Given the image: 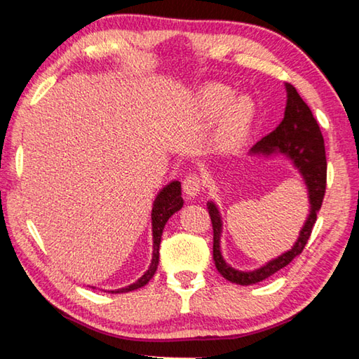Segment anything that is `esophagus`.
<instances>
[{
  "label": "esophagus",
  "instance_id": "esophagus-1",
  "mask_svg": "<svg viewBox=\"0 0 359 359\" xmlns=\"http://www.w3.org/2000/svg\"><path fill=\"white\" fill-rule=\"evenodd\" d=\"M201 177L198 174H188L184 180V193L188 199L198 196L201 191Z\"/></svg>",
  "mask_w": 359,
  "mask_h": 359
}]
</instances>
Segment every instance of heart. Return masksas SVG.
I'll list each match as a JSON object with an SVG mask.
<instances>
[{"instance_id": "1", "label": "heart", "mask_w": 359, "mask_h": 359, "mask_svg": "<svg viewBox=\"0 0 359 359\" xmlns=\"http://www.w3.org/2000/svg\"><path fill=\"white\" fill-rule=\"evenodd\" d=\"M233 96V90L222 83L205 85L198 93V104L208 117H215L225 109L217 136L218 144L224 149H236L244 144L255 118V102L250 96Z\"/></svg>"}]
</instances>
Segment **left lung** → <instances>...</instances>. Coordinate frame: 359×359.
Listing matches in <instances>:
<instances>
[{
    "mask_svg": "<svg viewBox=\"0 0 359 359\" xmlns=\"http://www.w3.org/2000/svg\"><path fill=\"white\" fill-rule=\"evenodd\" d=\"M285 88H287V107H285L283 120L274 131L253 145L250 149V155H283L291 160L293 166L302 175L304 184L307 187L311 210H309L307 220L299 231V238H297L294 245L288 252L271 259L269 263L258 267V269L239 271L231 267L223 258L220 250V238L223 229L222 215L214 203H208L212 228H214L215 267L226 280L238 285H253L263 282L267 277H271L277 271L290 264L304 250L309 238H311L312 228L315 222H317V214L325 198L326 154L320 126L312 111L304 102L299 93L296 92L293 85L285 83Z\"/></svg>",
    "mask_w": 359,
    "mask_h": 359,
    "instance_id": "1",
    "label": "left lung"
}]
</instances>
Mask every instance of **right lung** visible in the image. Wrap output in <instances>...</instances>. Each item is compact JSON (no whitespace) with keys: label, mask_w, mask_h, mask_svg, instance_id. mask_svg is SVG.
I'll return each mask as SVG.
<instances>
[{"label":"right lung","mask_w":359,"mask_h":359,"mask_svg":"<svg viewBox=\"0 0 359 359\" xmlns=\"http://www.w3.org/2000/svg\"><path fill=\"white\" fill-rule=\"evenodd\" d=\"M184 205V199H182V190H180V182L172 180L171 184H168L163 190L156 194L154 208H151V236H154V253H151V263L149 269L145 271V274L137 278V282L128 285L125 288L112 290L111 293H128V291L137 290L147 285L151 277L155 276L158 261H160V242L161 234L165 229L166 222L174 215L175 212L182 209Z\"/></svg>","instance_id":"right-lung-1"}]
</instances>
